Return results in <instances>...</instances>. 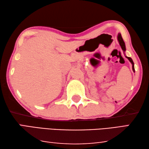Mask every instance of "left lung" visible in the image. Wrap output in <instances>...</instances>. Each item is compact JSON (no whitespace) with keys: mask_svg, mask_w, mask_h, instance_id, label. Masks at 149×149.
<instances>
[{"mask_svg":"<svg viewBox=\"0 0 149 149\" xmlns=\"http://www.w3.org/2000/svg\"><path fill=\"white\" fill-rule=\"evenodd\" d=\"M117 38H118V42H119V44L120 45V47L122 48V49H123L124 51V52H125L126 51V46H125V44H124V40L123 39V38H122V36L121 34L120 33H118V36H117ZM126 57L128 59V60L130 61V62L132 63V69H133V71L135 72V69H134V63L133 61H132V59L130 58V57H128V56H126Z\"/></svg>","mask_w":149,"mask_h":149,"instance_id":"obj_1","label":"left lung"}]
</instances>
